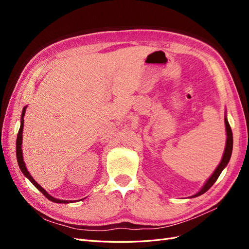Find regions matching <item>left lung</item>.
Here are the masks:
<instances>
[{
    "mask_svg": "<svg viewBox=\"0 0 249 249\" xmlns=\"http://www.w3.org/2000/svg\"><path fill=\"white\" fill-rule=\"evenodd\" d=\"M224 123H225V131H227V143H225V148H224V153L222 156V159L220 161V163L218 164V166L216 167V169L214 170V172L212 173V176H211L207 180L206 183L203 184V186L201 187V189L196 193L190 196V198L193 197H197L199 195L206 193L211 187L214 185V183L217 180L218 177L220 176V173L222 172V170L227 167L228 163L230 162L231 159V152H232V133H231V125L228 122V117H227V112H225V116H224Z\"/></svg>",
    "mask_w": 249,
    "mask_h": 249,
    "instance_id": "1",
    "label": "left lung"
}]
</instances>
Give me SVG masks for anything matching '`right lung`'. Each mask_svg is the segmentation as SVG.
<instances>
[{
	"mask_svg": "<svg viewBox=\"0 0 249 249\" xmlns=\"http://www.w3.org/2000/svg\"><path fill=\"white\" fill-rule=\"evenodd\" d=\"M26 109H27V106L24 107V109H22V112H21V117H20V126H19V131L18 133V138H17V159H18V166L21 170V172L24 173V176L31 182L37 189H38L44 196H46L49 200L53 201V202H57V203H70V202H72L71 200H62V199H58V198H55L53 197L52 195H50L46 190L43 189V188L36 182V180L32 178V176L30 175V172L28 171L27 167H26V164H25V161H24V158H22V149H21V144H22V131H24V116H25V113H26Z\"/></svg>",
	"mask_w": 249,
	"mask_h": 249,
	"instance_id": "1",
	"label": "right lung"
}]
</instances>
